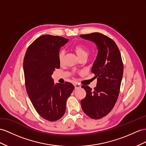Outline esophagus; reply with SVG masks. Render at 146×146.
Instances as JSON below:
<instances>
[{
  "label": "esophagus",
  "mask_w": 146,
  "mask_h": 146,
  "mask_svg": "<svg viewBox=\"0 0 146 146\" xmlns=\"http://www.w3.org/2000/svg\"><path fill=\"white\" fill-rule=\"evenodd\" d=\"M74 88H75V89H77L78 88H81V86L80 84H77V83L74 84Z\"/></svg>",
  "instance_id": "1"
}]
</instances>
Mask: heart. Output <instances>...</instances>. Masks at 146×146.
<instances>
[{
  "instance_id": "heart-1",
  "label": "heart",
  "mask_w": 146,
  "mask_h": 146,
  "mask_svg": "<svg viewBox=\"0 0 146 146\" xmlns=\"http://www.w3.org/2000/svg\"><path fill=\"white\" fill-rule=\"evenodd\" d=\"M74 50L75 52L76 55L80 58L83 57H87L88 54L87 48L81 44L76 45V46L74 47ZM63 57H64V51L62 50L60 52L58 55V60L60 62H62L63 61Z\"/></svg>"
}]
</instances>
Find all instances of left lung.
I'll use <instances>...</instances> for the list:
<instances>
[{"label":"left lung","instance_id":"left-lung-1","mask_svg":"<svg viewBox=\"0 0 146 146\" xmlns=\"http://www.w3.org/2000/svg\"><path fill=\"white\" fill-rule=\"evenodd\" d=\"M80 37L94 43L98 55L91 68V73L98 78L94 90L83 86L86 96L81 100L82 109L93 119L105 117L113 109L119 95L123 74L120 52L114 41L99 33L82 35Z\"/></svg>","mask_w":146,"mask_h":146}]
</instances>
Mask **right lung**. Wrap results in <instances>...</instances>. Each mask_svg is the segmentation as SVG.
I'll return each instance as SVG.
<instances>
[{"label": "right lung", "instance_id": "1", "mask_svg": "<svg viewBox=\"0 0 146 146\" xmlns=\"http://www.w3.org/2000/svg\"><path fill=\"white\" fill-rule=\"evenodd\" d=\"M68 39L48 35L37 38L26 52L23 60L25 86L31 102L40 117L50 121H57L64 115L66 100L74 86L66 82L55 84L52 78L60 68V48Z\"/></svg>", "mask_w": 146, "mask_h": 146}]
</instances>
